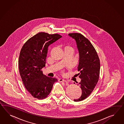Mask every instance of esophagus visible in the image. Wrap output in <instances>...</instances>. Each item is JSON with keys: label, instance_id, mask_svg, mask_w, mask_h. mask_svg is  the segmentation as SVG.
<instances>
[{"label": "esophagus", "instance_id": "esophagus-1", "mask_svg": "<svg viewBox=\"0 0 124 124\" xmlns=\"http://www.w3.org/2000/svg\"><path fill=\"white\" fill-rule=\"evenodd\" d=\"M59 81L60 82H66V80H64L62 78H60L59 79Z\"/></svg>", "mask_w": 124, "mask_h": 124}]
</instances>
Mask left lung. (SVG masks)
<instances>
[{
  "instance_id": "obj_1",
  "label": "left lung",
  "mask_w": 124,
  "mask_h": 124,
  "mask_svg": "<svg viewBox=\"0 0 124 124\" xmlns=\"http://www.w3.org/2000/svg\"><path fill=\"white\" fill-rule=\"evenodd\" d=\"M75 40L79 52L78 74L81 81L79 84L82 90L81 96L74 100L79 102L85 99L94 90L99 78L100 61L94 46L89 40L81 33H69Z\"/></svg>"
}]
</instances>
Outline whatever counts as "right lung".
Here are the masks:
<instances>
[{
    "mask_svg": "<svg viewBox=\"0 0 124 124\" xmlns=\"http://www.w3.org/2000/svg\"><path fill=\"white\" fill-rule=\"evenodd\" d=\"M61 38L58 34L39 33L24 43L20 52L18 65L22 81L29 92L39 100L47 96L57 81L44 75L42 69L45 66L49 46Z\"/></svg>",
    "mask_w": 124,
    "mask_h": 124,
    "instance_id": "add662e5",
    "label": "right lung"
}]
</instances>
